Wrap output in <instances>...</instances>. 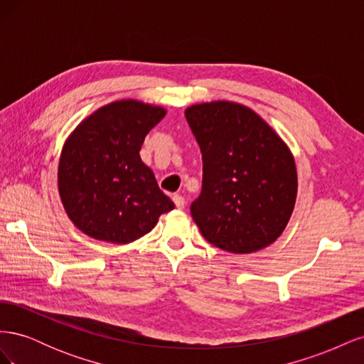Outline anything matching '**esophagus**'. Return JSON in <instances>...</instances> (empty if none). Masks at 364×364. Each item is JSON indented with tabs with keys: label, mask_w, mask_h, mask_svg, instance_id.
I'll list each match as a JSON object with an SVG mask.
<instances>
[{
	"label": "esophagus",
	"mask_w": 364,
	"mask_h": 364,
	"mask_svg": "<svg viewBox=\"0 0 364 364\" xmlns=\"http://www.w3.org/2000/svg\"><path fill=\"white\" fill-rule=\"evenodd\" d=\"M173 202H174V205L178 206L179 209H183L185 208V199L182 196H179V194H174L173 196Z\"/></svg>",
	"instance_id": "esophagus-1"
}]
</instances>
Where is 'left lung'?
<instances>
[{
	"instance_id": "obj_1",
	"label": "left lung",
	"mask_w": 364,
	"mask_h": 364,
	"mask_svg": "<svg viewBox=\"0 0 364 364\" xmlns=\"http://www.w3.org/2000/svg\"><path fill=\"white\" fill-rule=\"evenodd\" d=\"M185 117L203 161L202 193L191 203L202 235L232 253L267 247L296 203L297 173L287 144L240 103L194 105Z\"/></svg>"
}]
</instances>
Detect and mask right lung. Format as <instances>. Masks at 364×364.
Instances as JSON below:
<instances>
[{"instance_id": "1", "label": "right lung", "mask_w": 364, "mask_h": 364, "mask_svg": "<svg viewBox=\"0 0 364 364\" xmlns=\"http://www.w3.org/2000/svg\"><path fill=\"white\" fill-rule=\"evenodd\" d=\"M165 114L164 107L138 100L114 102L83 119L65 141L59 194L83 234L127 245L174 208L139 156L146 135Z\"/></svg>"}]
</instances>
